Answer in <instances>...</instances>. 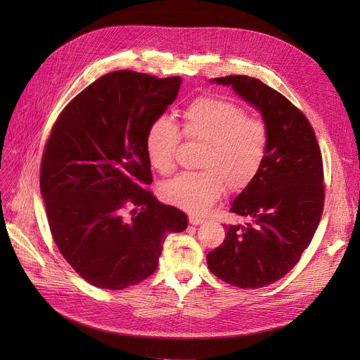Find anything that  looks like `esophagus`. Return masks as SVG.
Masks as SVG:
<instances>
[{
	"label": "esophagus",
	"mask_w": 360,
	"mask_h": 360,
	"mask_svg": "<svg viewBox=\"0 0 360 360\" xmlns=\"http://www.w3.org/2000/svg\"><path fill=\"white\" fill-rule=\"evenodd\" d=\"M188 220H190V223H191V224H194V226H197V224H201V223L204 221L201 217H198V216H194V214H190V217H188Z\"/></svg>",
	"instance_id": "34e87169"
}]
</instances>
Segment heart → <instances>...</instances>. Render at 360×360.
Masks as SVG:
<instances>
[{
	"label": "heart",
	"instance_id": "b5f03b06",
	"mask_svg": "<svg viewBox=\"0 0 360 360\" xmlns=\"http://www.w3.org/2000/svg\"><path fill=\"white\" fill-rule=\"evenodd\" d=\"M247 117L239 105L219 98H201L184 109V137L204 147L198 159L201 170L166 181L160 186L162 198L186 212L204 213L226 188L231 193L247 190L266 163L269 148L266 124ZM179 141L181 132L169 118L151 122L144 139L151 167L162 175L172 172Z\"/></svg>",
	"mask_w": 360,
	"mask_h": 360
}]
</instances>
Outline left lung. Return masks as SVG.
<instances>
[{
	"label": "left lung",
	"instance_id": "1",
	"mask_svg": "<svg viewBox=\"0 0 360 360\" xmlns=\"http://www.w3.org/2000/svg\"><path fill=\"white\" fill-rule=\"evenodd\" d=\"M210 82L231 86L259 110L269 148L259 175L231 207L250 221L229 224L207 264L232 286L266 288L296 266L314 238L324 207L323 158L309 121L283 94L248 75Z\"/></svg>",
	"mask_w": 360,
	"mask_h": 360
}]
</instances>
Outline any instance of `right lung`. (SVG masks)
Returning a JSON list of instances; mask_svg holds the SVG:
<instances>
[{
    "mask_svg": "<svg viewBox=\"0 0 360 360\" xmlns=\"http://www.w3.org/2000/svg\"><path fill=\"white\" fill-rule=\"evenodd\" d=\"M181 77L128 70L102 75L56 120L41 163V193L52 238L90 285L121 290L158 269L167 233L186 214L146 190V132L178 96ZM140 206L127 218V206Z\"/></svg>",
    "mask_w": 360,
    "mask_h": 360,
    "instance_id": "right-lung-1",
    "label": "right lung"
}]
</instances>
